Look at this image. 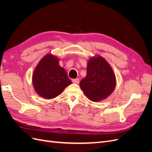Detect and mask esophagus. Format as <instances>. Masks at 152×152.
I'll return each mask as SVG.
<instances>
[{
  "label": "esophagus",
  "instance_id": "esophagus-1",
  "mask_svg": "<svg viewBox=\"0 0 152 152\" xmlns=\"http://www.w3.org/2000/svg\"><path fill=\"white\" fill-rule=\"evenodd\" d=\"M79 79H72V82L74 84H79Z\"/></svg>",
  "mask_w": 152,
  "mask_h": 152
}]
</instances>
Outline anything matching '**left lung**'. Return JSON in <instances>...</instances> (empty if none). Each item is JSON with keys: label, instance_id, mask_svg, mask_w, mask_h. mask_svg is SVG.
<instances>
[{"label": "left lung", "instance_id": "obj_1", "mask_svg": "<svg viewBox=\"0 0 152 152\" xmlns=\"http://www.w3.org/2000/svg\"><path fill=\"white\" fill-rule=\"evenodd\" d=\"M116 79L111 66L102 56L91 58L87 67V75L80 82L87 97L96 102L107 98L113 91Z\"/></svg>", "mask_w": 152, "mask_h": 152}]
</instances>
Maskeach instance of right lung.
Wrapping results in <instances>:
<instances>
[{
    "label": "right lung",
    "mask_w": 152,
    "mask_h": 152,
    "mask_svg": "<svg viewBox=\"0 0 152 152\" xmlns=\"http://www.w3.org/2000/svg\"><path fill=\"white\" fill-rule=\"evenodd\" d=\"M32 82L35 91L41 97L52 99L60 94L72 81L65 69L59 65L58 59L48 54L36 66Z\"/></svg>",
    "instance_id": "add662e5"
}]
</instances>
